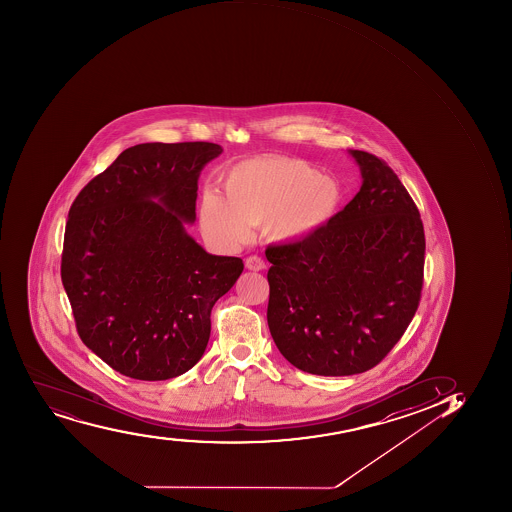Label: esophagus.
Instances as JSON below:
<instances>
[{
	"label": "esophagus",
	"instance_id": "1",
	"mask_svg": "<svg viewBox=\"0 0 512 512\" xmlns=\"http://www.w3.org/2000/svg\"><path fill=\"white\" fill-rule=\"evenodd\" d=\"M245 267H247L248 270H253V272H260V270L265 269V262L260 259L259 255H252V257H248V259L245 260Z\"/></svg>",
	"mask_w": 512,
	"mask_h": 512
}]
</instances>
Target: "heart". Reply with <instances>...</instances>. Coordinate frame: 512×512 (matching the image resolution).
Segmentation results:
<instances>
[{
    "label": "heart",
    "instance_id": "heart-1",
    "mask_svg": "<svg viewBox=\"0 0 512 512\" xmlns=\"http://www.w3.org/2000/svg\"><path fill=\"white\" fill-rule=\"evenodd\" d=\"M223 198L207 193L200 225L208 242L222 248L245 242L262 225L267 237L290 242L329 222L340 203V187L309 163L287 157L250 158L230 168Z\"/></svg>",
    "mask_w": 512,
    "mask_h": 512
}]
</instances>
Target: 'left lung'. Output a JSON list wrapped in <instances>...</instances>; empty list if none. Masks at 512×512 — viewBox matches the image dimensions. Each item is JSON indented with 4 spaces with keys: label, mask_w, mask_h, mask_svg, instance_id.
I'll list each match as a JSON object with an SVG mask.
<instances>
[{
    "label": "left lung",
    "mask_w": 512,
    "mask_h": 512,
    "mask_svg": "<svg viewBox=\"0 0 512 512\" xmlns=\"http://www.w3.org/2000/svg\"><path fill=\"white\" fill-rule=\"evenodd\" d=\"M359 193L299 242L269 245L267 322L280 354L309 374L372 369L414 319L424 284V225L394 170L350 150Z\"/></svg>",
    "instance_id": "obj_1"
}]
</instances>
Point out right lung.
<instances>
[{
	"instance_id": "1",
	"label": "right lung",
	"mask_w": 512,
	"mask_h": 512,
	"mask_svg": "<svg viewBox=\"0 0 512 512\" xmlns=\"http://www.w3.org/2000/svg\"><path fill=\"white\" fill-rule=\"evenodd\" d=\"M217 143H140L71 203L61 282L83 344L120 374L167 380L192 369L210 339L213 305L242 274L238 257L203 250L198 177Z\"/></svg>"
}]
</instances>
